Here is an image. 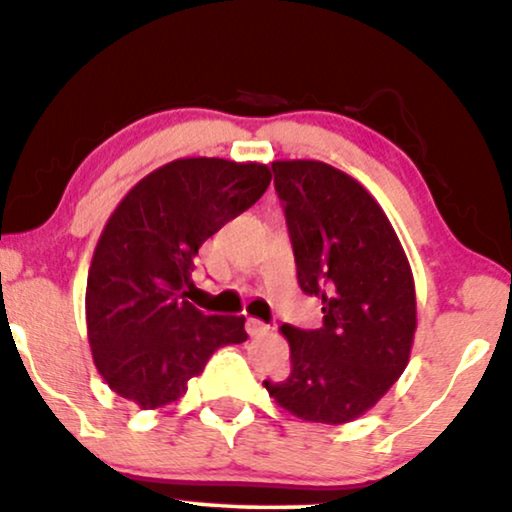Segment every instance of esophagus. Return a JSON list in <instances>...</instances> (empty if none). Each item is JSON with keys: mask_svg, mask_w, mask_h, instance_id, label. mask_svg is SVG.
<instances>
[{"mask_svg": "<svg viewBox=\"0 0 512 512\" xmlns=\"http://www.w3.org/2000/svg\"><path fill=\"white\" fill-rule=\"evenodd\" d=\"M245 331H248V335H252V338H262V335L269 333V326L267 323H262L260 319H250L245 321Z\"/></svg>", "mask_w": 512, "mask_h": 512, "instance_id": "esophagus-1", "label": "esophagus"}]
</instances>
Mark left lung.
Here are the masks:
<instances>
[{
  "label": "left lung",
  "instance_id": "1",
  "mask_svg": "<svg viewBox=\"0 0 512 512\" xmlns=\"http://www.w3.org/2000/svg\"><path fill=\"white\" fill-rule=\"evenodd\" d=\"M297 283L321 300L323 326H281L290 373L269 397L309 423H352L409 364L416 286L397 231L371 193L321 160H276Z\"/></svg>",
  "mask_w": 512,
  "mask_h": 512
}]
</instances>
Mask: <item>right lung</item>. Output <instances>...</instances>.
Returning a JSON list of instances; mask_svg holds the SVG:
<instances>
[{
	"mask_svg": "<svg viewBox=\"0 0 512 512\" xmlns=\"http://www.w3.org/2000/svg\"><path fill=\"white\" fill-rule=\"evenodd\" d=\"M269 165L179 158L137 181L103 226L87 276V338L108 387L141 409L186 394L212 352L248 340L245 316L189 302L200 245L267 191Z\"/></svg>",
	"mask_w": 512,
	"mask_h": 512,
	"instance_id": "add662e5",
	"label": "right lung"
}]
</instances>
